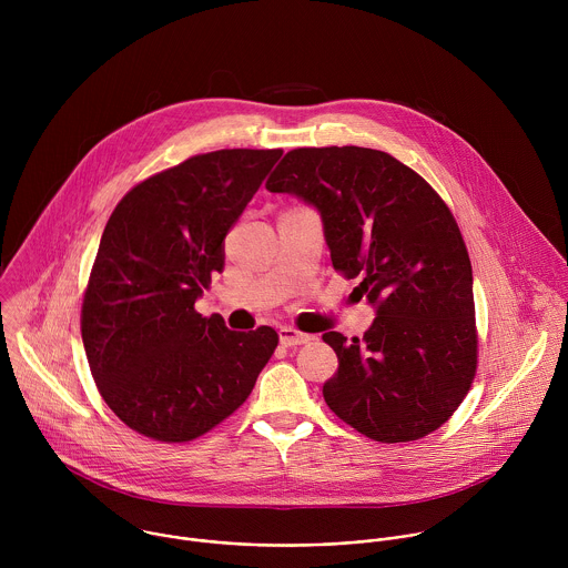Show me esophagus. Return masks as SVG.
I'll return each mask as SVG.
<instances>
[{
	"label": "esophagus",
	"instance_id": "esophagus-1",
	"mask_svg": "<svg viewBox=\"0 0 568 568\" xmlns=\"http://www.w3.org/2000/svg\"><path fill=\"white\" fill-rule=\"evenodd\" d=\"M278 337H281V344H283L285 348L301 346V344H307V342L312 339L310 335H305V333H301V331H296V328H292V326L281 328V331H278Z\"/></svg>",
	"mask_w": 568,
	"mask_h": 568
}]
</instances>
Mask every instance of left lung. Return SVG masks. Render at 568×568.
Here are the masks:
<instances>
[{
  "instance_id": "8db88e82",
  "label": "left lung",
  "mask_w": 568,
  "mask_h": 568,
  "mask_svg": "<svg viewBox=\"0 0 568 568\" xmlns=\"http://www.w3.org/2000/svg\"><path fill=\"white\" fill-rule=\"evenodd\" d=\"M318 209L335 272L377 305L364 337L326 333L339 357L326 404L377 443H412L445 425L478 364L471 263L445 200L388 152L294 148L267 180Z\"/></svg>"
}]
</instances>
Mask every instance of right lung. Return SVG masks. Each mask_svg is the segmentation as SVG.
Instances as JSON below:
<instances>
[{"label": "right lung", "mask_w": 568, "mask_h": 568, "mask_svg": "<svg viewBox=\"0 0 568 568\" xmlns=\"http://www.w3.org/2000/svg\"><path fill=\"white\" fill-rule=\"evenodd\" d=\"M283 150L189 156L132 186L112 211L80 310L92 377L132 432L189 443L242 407L278 346L233 333L195 301L224 267V237Z\"/></svg>", "instance_id": "obj_1"}]
</instances>
